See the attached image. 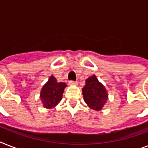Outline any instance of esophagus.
<instances>
[{"label":"esophagus","mask_w":148,"mask_h":148,"mask_svg":"<svg viewBox=\"0 0 148 148\" xmlns=\"http://www.w3.org/2000/svg\"><path fill=\"white\" fill-rule=\"evenodd\" d=\"M69 84H71V85H75V84H77V82L74 81H70Z\"/></svg>","instance_id":"1"}]
</instances>
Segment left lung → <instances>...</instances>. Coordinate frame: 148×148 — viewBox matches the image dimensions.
Listing matches in <instances>:
<instances>
[{
  "label": "left lung",
  "instance_id": "left-lung-1",
  "mask_svg": "<svg viewBox=\"0 0 148 148\" xmlns=\"http://www.w3.org/2000/svg\"><path fill=\"white\" fill-rule=\"evenodd\" d=\"M82 91L84 101L93 110H101L108 101V94L105 88L99 82L95 75L86 80V84Z\"/></svg>",
  "mask_w": 148,
  "mask_h": 148
}]
</instances>
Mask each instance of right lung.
<instances>
[{"instance_id":"add662e5","label":"right lung","mask_w":148,"mask_h":148,"mask_svg":"<svg viewBox=\"0 0 148 148\" xmlns=\"http://www.w3.org/2000/svg\"><path fill=\"white\" fill-rule=\"evenodd\" d=\"M66 86L67 84L64 82L58 83L53 75L50 77L40 92V99L45 108H53L61 101Z\"/></svg>"}]
</instances>
